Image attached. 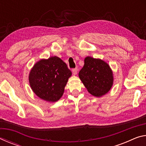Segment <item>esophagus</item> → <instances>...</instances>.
Returning <instances> with one entry per match:
<instances>
[{"label": "esophagus", "instance_id": "34e87169", "mask_svg": "<svg viewBox=\"0 0 146 146\" xmlns=\"http://www.w3.org/2000/svg\"><path fill=\"white\" fill-rule=\"evenodd\" d=\"M77 71H78L77 68H75V69H73V70H72V73H73L74 75H76V73H77Z\"/></svg>", "mask_w": 146, "mask_h": 146}]
</instances>
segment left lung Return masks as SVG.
Here are the masks:
<instances>
[{
	"label": "left lung",
	"instance_id": "obj_1",
	"mask_svg": "<svg viewBox=\"0 0 146 146\" xmlns=\"http://www.w3.org/2000/svg\"><path fill=\"white\" fill-rule=\"evenodd\" d=\"M78 76L91 95L101 97L110 91L113 84V73L109 64L100 58L87 56Z\"/></svg>",
	"mask_w": 146,
	"mask_h": 146
}]
</instances>
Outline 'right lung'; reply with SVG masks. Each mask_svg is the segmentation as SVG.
Returning a JSON list of instances; mask_svg holds the SVG:
<instances>
[{
    "label": "right lung",
    "instance_id": "add662e5",
    "mask_svg": "<svg viewBox=\"0 0 146 146\" xmlns=\"http://www.w3.org/2000/svg\"><path fill=\"white\" fill-rule=\"evenodd\" d=\"M72 75L64 62L56 56L41 59L34 64L29 74L32 91L41 99L49 102L58 101Z\"/></svg>",
    "mask_w": 146,
    "mask_h": 146
}]
</instances>
